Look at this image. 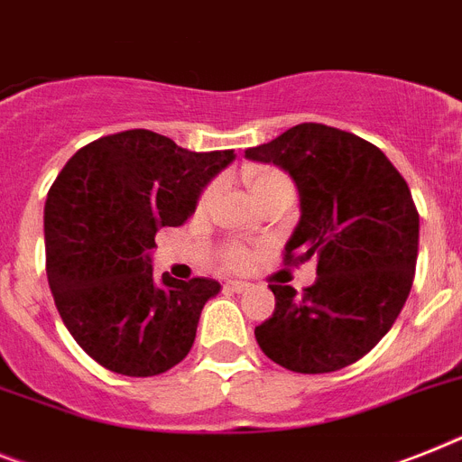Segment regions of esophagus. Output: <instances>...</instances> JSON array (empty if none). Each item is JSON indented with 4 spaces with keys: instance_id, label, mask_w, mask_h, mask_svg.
Wrapping results in <instances>:
<instances>
[{
    "instance_id": "34e87169",
    "label": "esophagus",
    "mask_w": 462,
    "mask_h": 462,
    "mask_svg": "<svg viewBox=\"0 0 462 462\" xmlns=\"http://www.w3.org/2000/svg\"><path fill=\"white\" fill-rule=\"evenodd\" d=\"M227 291H235V293H244V291H249V284L246 282H237V279H230L227 284H225Z\"/></svg>"
}]
</instances>
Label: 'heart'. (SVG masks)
Instances as JSON below:
<instances>
[{"mask_svg":"<svg viewBox=\"0 0 462 462\" xmlns=\"http://www.w3.org/2000/svg\"><path fill=\"white\" fill-rule=\"evenodd\" d=\"M246 178H249L251 192H254V195L255 192H261V189H265L267 185L277 183V180H284V176L279 171H274V169H251V171L246 173ZM208 197H211V189H208L201 201H208ZM223 258L230 267H242L244 263H246V251H244L242 246H227Z\"/></svg>","mask_w":462,"mask_h":462,"instance_id":"b5f03b06","label":"heart"}]
</instances>
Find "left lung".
Wrapping results in <instances>:
<instances>
[{
	"instance_id": "obj_1",
	"label": "left lung",
	"mask_w": 462,
	"mask_h": 462,
	"mask_svg": "<svg viewBox=\"0 0 462 462\" xmlns=\"http://www.w3.org/2000/svg\"><path fill=\"white\" fill-rule=\"evenodd\" d=\"M244 154L293 178L300 218L286 261L317 263L303 298L270 286L274 312L255 340L296 374L345 369L393 328L409 298L420 227L409 185L378 147L324 124H298Z\"/></svg>"
}]
</instances>
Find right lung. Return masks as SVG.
Listing matches in <instances>:
<instances>
[{
	"label": "right lung",
	"instance_id": "obj_1",
	"mask_svg": "<svg viewBox=\"0 0 462 462\" xmlns=\"http://www.w3.org/2000/svg\"><path fill=\"white\" fill-rule=\"evenodd\" d=\"M232 150L189 152L131 129L69 157L44 207L46 277L63 324L100 366L147 378L183 362L216 279L154 277L159 227H178Z\"/></svg>",
	"mask_w": 462,
	"mask_h": 462
}]
</instances>
